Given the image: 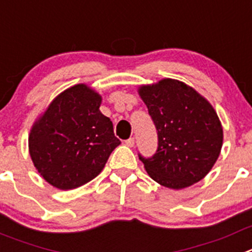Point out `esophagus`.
Listing matches in <instances>:
<instances>
[{
  "instance_id": "1",
  "label": "esophagus",
  "mask_w": 252,
  "mask_h": 252,
  "mask_svg": "<svg viewBox=\"0 0 252 252\" xmlns=\"http://www.w3.org/2000/svg\"><path fill=\"white\" fill-rule=\"evenodd\" d=\"M125 144L127 145L128 147H132L133 145H135V138H133V137L127 138V140H126V141H125Z\"/></svg>"
}]
</instances>
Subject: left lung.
Segmentation results:
<instances>
[{"instance_id": "left-lung-1", "label": "left lung", "mask_w": 252, "mask_h": 252, "mask_svg": "<svg viewBox=\"0 0 252 252\" xmlns=\"http://www.w3.org/2000/svg\"><path fill=\"white\" fill-rule=\"evenodd\" d=\"M138 94L158 131V150L144 158L147 174L168 189L189 188L215 165L222 126L214 107L192 87L172 78L141 86Z\"/></svg>"}]
</instances>
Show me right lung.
Instances as JSON below:
<instances>
[{
	"mask_svg": "<svg viewBox=\"0 0 252 252\" xmlns=\"http://www.w3.org/2000/svg\"><path fill=\"white\" fill-rule=\"evenodd\" d=\"M101 100L86 85H75L60 94L32 126V162L60 190L80 188L94 179L121 144L111 120L101 114Z\"/></svg>",
	"mask_w": 252,
	"mask_h": 252,
	"instance_id": "1",
	"label": "right lung"
}]
</instances>
